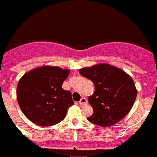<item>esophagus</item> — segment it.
Returning <instances> with one entry per match:
<instances>
[{"mask_svg": "<svg viewBox=\"0 0 157 157\" xmlns=\"http://www.w3.org/2000/svg\"><path fill=\"white\" fill-rule=\"evenodd\" d=\"M79 104L81 105H86L87 104V100L85 97H82L81 99V100L79 101Z\"/></svg>", "mask_w": 157, "mask_h": 157, "instance_id": "1", "label": "esophagus"}]
</instances>
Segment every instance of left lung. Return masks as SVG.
<instances>
[{
	"label": "left lung",
	"mask_w": 157,
	"mask_h": 157,
	"mask_svg": "<svg viewBox=\"0 0 157 157\" xmlns=\"http://www.w3.org/2000/svg\"><path fill=\"white\" fill-rule=\"evenodd\" d=\"M81 76L93 81L94 92L89 96L93 114L87 118L92 124L110 127L131 110L137 97L133 80L122 69L101 63L79 70Z\"/></svg>",
	"instance_id": "8db88e82"
}]
</instances>
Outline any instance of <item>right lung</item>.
<instances>
[{"label":"right lung","instance_id":"1","mask_svg":"<svg viewBox=\"0 0 157 157\" xmlns=\"http://www.w3.org/2000/svg\"><path fill=\"white\" fill-rule=\"evenodd\" d=\"M70 73L67 69L44 66L29 71L17 86V101L23 113L39 126H52L65 118L74 105L71 94L63 89Z\"/></svg>","mask_w":157,"mask_h":157}]
</instances>
